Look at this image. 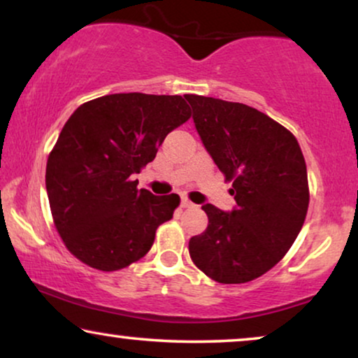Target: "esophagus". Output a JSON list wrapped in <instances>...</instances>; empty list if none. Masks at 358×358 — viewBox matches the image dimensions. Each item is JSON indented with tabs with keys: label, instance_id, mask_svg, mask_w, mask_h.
<instances>
[{
	"label": "esophagus",
	"instance_id": "1",
	"mask_svg": "<svg viewBox=\"0 0 358 358\" xmlns=\"http://www.w3.org/2000/svg\"><path fill=\"white\" fill-rule=\"evenodd\" d=\"M190 207H194V203L190 202L189 199H182V200H180V208H190Z\"/></svg>",
	"mask_w": 358,
	"mask_h": 358
}]
</instances>
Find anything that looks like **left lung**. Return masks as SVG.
<instances>
[{"instance_id":"1","label":"left lung","mask_w":358,"mask_h":358,"mask_svg":"<svg viewBox=\"0 0 358 358\" xmlns=\"http://www.w3.org/2000/svg\"><path fill=\"white\" fill-rule=\"evenodd\" d=\"M194 124L215 164L231 180L236 207L202 210L208 227L189 254L218 283H246L285 256L305 223L306 163L292 131L254 107L187 94Z\"/></svg>"}]
</instances>
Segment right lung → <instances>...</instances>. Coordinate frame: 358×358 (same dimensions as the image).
Returning <instances> with one entry per match:
<instances>
[{
  "instance_id": "right-lung-1",
  "label": "right lung",
  "mask_w": 358,
  "mask_h": 358,
  "mask_svg": "<svg viewBox=\"0 0 358 358\" xmlns=\"http://www.w3.org/2000/svg\"><path fill=\"white\" fill-rule=\"evenodd\" d=\"M190 119L182 96L122 92L78 107L48 155L45 185L68 251L112 272L140 261L179 195L136 189L131 176L155 159L166 135Z\"/></svg>"
}]
</instances>
